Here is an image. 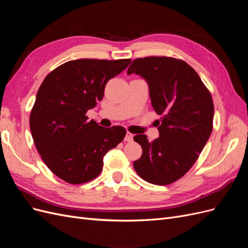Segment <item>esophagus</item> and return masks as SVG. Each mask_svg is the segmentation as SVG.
I'll use <instances>...</instances> for the list:
<instances>
[{
  "mask_svg": "<svg viewBox=\"0 0 248 248\" xmlns=\"http://www.w3.org/2000/svg\"><path fill=\"white\" fill-rule=\"evenodd\" d=\"M126 141H132L133 140V134L127 131L126 132V136H125V139H124Z\"/></svg>",
  "mask_w": 248,
  "mask_h": 248,
  "instance_id": "1",
  "label": "esophagus"
}]
</instances>
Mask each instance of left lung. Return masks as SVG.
Returning <instances> with one entry per match:
<instances>
[{"mask_svg":"<svg viewBox=\"0 0 248 248\" xmlns=\"http://www.w3.org/2000/svg\"><path fill=\"white\" fill-rule=\"evenodd\" d=\"M127 73H136L148 82L152 107L162 116L159 138L153 141L145 134L133 138L142 148L133 168L149 183L170 184L190 170L212 132L211 94L197 71L175 58H139Z\"/></svg>","mask_w":248,"mask_h":248,"instance_id":"8db88e82","label":"left lung"}]
</instances>
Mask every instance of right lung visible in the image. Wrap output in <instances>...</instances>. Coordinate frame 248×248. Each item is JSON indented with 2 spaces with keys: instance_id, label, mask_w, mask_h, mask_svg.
<instances>
[{
  "instance_id": "add662e5",
  "label": "right lung",
  "mask_w": 248,
  "mask_h": 248,
  "mask_svg": "<svg viewBox=\"0 0 248 248\" xmlns=\"http://www.w3.org/2000/svg\"><path fill=\"white\" fill-rule=\"evenodd\" d=\"M130 59H79L48 73L37 92L30 115L34 144L47 168L70 184L100 174L103 157L125 138L122 126L106 128L87 111L96 107L107 82L125 70Z\"/></svg>"
}]
</instances>
